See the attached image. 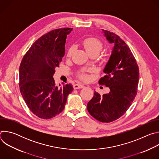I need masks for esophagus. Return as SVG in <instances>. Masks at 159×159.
Masks as SVG:
<instances>
[{
  "mask_svg": "<svg viewBox=\"0 0 159 159\" xmlns=\"http://www.w3.org/2000/svg\"><path fill=\"white\" fill-rule=\"evenodd\" d=\"M74 89H82L84 87V85H82V84H76L74 85Z\"/></svg>",
  "mask_w": 159,
  "mask_h": 159,
  "instance_id": "1",
  "label": "esophagus"
}]
</instances>
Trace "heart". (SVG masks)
<instances>
[{"label": "heart", "mask_w": 159, "mask_h": 159, "mask_svg": "<svg viewBox=\"0 0 159 159\" xmlns=\"http://www.w3.org/2000/svg\"><path fill=\"white\" fill-rule=\"evenodd\" d=\"M83 45L88 53H93V52L99 53V52L101 51V50L102 48V43L101 42V41L99 40L98 39H97L96 38H93V37L85 38L83 41ZM73 51H74L73 47H70L69 48V51H68L67 56L70 57L73 53ZM82 79L84 80H86L87 79V77L85 75H82Z\"/></svg>", "instance_id": "1"}]
</instances>
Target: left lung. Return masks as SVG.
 Wrapping results in <instances>:
<instances>
[{
	"instance_id": "obj_1",
	"label": "left lung",
	"mask_w": 159,
	"mask_h": 159,
	"mask_svg": "<svg viewBox=\"0 0 159 159\" xmlns=\"http://www.w3.org/2000/svg\"><path fill=\"white\" fill-rule=\"evenodd\" d=\"M102 31L114 47L103 70L106 75L99 79V84L108 87L110 92L101 96L95 91L87 107L97 120L110 123L125 114L137 96L139 69L125 42L115 33Z\"/></svg>"
}]
</instances>
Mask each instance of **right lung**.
I'll use <instances>...</instances> for the list:
<instances>
[{"label":"right lung","mask_w":159,"mask_h":159,"mask_svg":"<svg viewBox=\"0 0 159 159\" xmlns=\"http://www.w3.org/2000/svg\"><path fill=\"white\" fill-rule=\"evenodd\" d=\"M73 28L52 30L38 39L19 66L20 94L30 111L41 119L52 118L64 109L71 84L58 87L53 77L65 55L67 35Z\"/></svg>","instance_id":"right-lung-1"}]
</instances>
